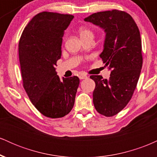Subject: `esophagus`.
Instances as JSON below:
<instances>
[{
	"label": "esophagus",
	"mask_w": 157,
	"mask_h": 157,
	"mask_svg": "<svg viewBox=\"0 0 157 157\" xmlns=\"http://www.w3.org/2000/svg\"><path fill=\"white\" fill-rule=\"evenodd\" d=\"M79 78H80V80H84V79H87L88 76L86 75H79Z\"/></svg>",
	"instance_id": "34e87169"
}]
</instances>
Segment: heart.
<instances>
[{"label":"heart","instance_id":"obj_1","mask_svg":"<svg viewBox=\"0 0 157 157\" xmlns=\"http://www.w3.org/2000/svg\"><path fill=\"white\" fill-rule=\"evenodd\" d=\"M78 32L82 40L90 38L94 39L95 35L94 32L92 29H91L86 26H80V28L78 29Z\"/></svg>","mask_w":157,"mask_h":157}]
</instances>
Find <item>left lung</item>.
<instances>
[{
  "instance_id": "8db88e82",
  "label": "left lung",
  "mask_w": 157,
  "mask_h": 157,
  "mask_svg": "<svg viewBox=\"0 0 157 157\" xmlns=\"http://www.w3.org/2000/svg\"><path fill=\"white\" fill-rule=\"evenodd\" d=\"M105 29L106 37L100 57L111 69L109 80L91 75L95 82L93 102L105 117L117 114L131 100L142 66V41L137 25L124 11L111 10L85 18Z\"/></svg>"
}]
</instances>
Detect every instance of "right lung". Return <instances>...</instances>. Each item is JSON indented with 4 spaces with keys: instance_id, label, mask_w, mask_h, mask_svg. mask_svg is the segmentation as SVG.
<instances>
[{
    "instance_id": "1",
    "label": "right lung",
    "mask_w": 157,
    "mask_h": 157,
    "mask_svg": "<svg viewBox=\"0 0 157 157\" xmlns=\"http://www.w3.org/2000/svg\"><path fill=\"white\" fill-rule=\"evenodd\" d=\"M74 16L43 12L26 25L18 44L23 86L32 103L46 117H63L72 109L78 77L63 80L55 66L61 57L64 30Z\"/></svg>"
}]
</instances>
